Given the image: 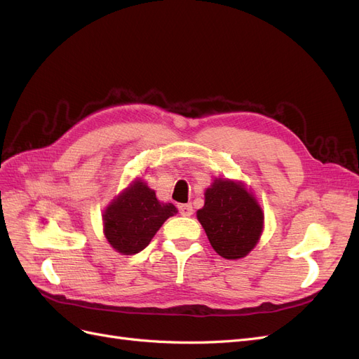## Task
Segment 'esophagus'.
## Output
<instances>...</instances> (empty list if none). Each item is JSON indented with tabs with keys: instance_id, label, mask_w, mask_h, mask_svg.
<instances>
[{
	"instance_id": "esophagus-1",
	"label": "esophagus",
	"mask_w": 359,
	"mask_h": 359,
	"mask_svg": "<svg viewBox=\"0 0 359 359\" xmlns=\"http://www.w3.org/2000/svg\"><path fill=\"white\" fill-rule=\"evenodd\" d=\"M180 210V214L184 215V217H190L193 214V206L190 203H182L178 206Z\"/></svg>"
}]
</instances>
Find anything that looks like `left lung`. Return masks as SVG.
Returning a JSON list of instances; mask_svg holds the SVG:
<instances>
[{"label": "left lung", "mask_w": 359, "mask_h": 359, "mask_svg": "<svg viewBox=\"0 0 359 359\" xmlns=\"http://www.w3.org/2000/svg\"><path fill=\"white\" fill-rule=\"evenodd\" d=\"M198 220L212 248L224 259L244 257L264 227V214L256 199L241 184L229 180H215L206 189Z\"/></svg>", "instance_id": "1"}]
</instances>
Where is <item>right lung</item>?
Segmentation results:
<instances>
[{"label":"right lung","instance_id":"right-lung-1","mask_svg":"<svg viewBox=\"0 0 359 359\" xmlns=\"http://www.w3.org/2000/svg\"><path fill=\"white\" fill-rule=\"evenodd\" d=\"M177 212L175 205L158 202L156 191L139 180L107 206L103 215L104 235L116 252L136 255Z\"/></svg>","mask_w":359,"mask_h":359}]
</instances>
